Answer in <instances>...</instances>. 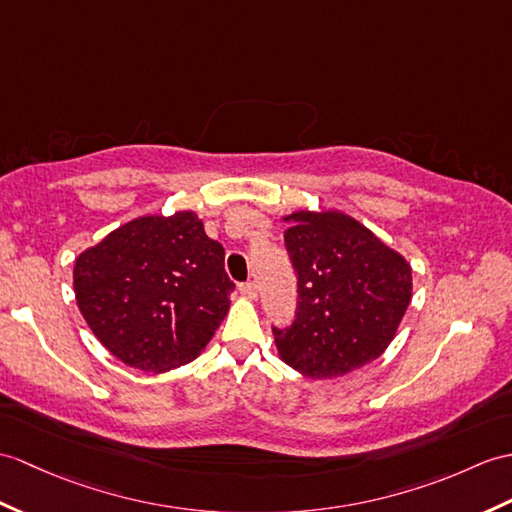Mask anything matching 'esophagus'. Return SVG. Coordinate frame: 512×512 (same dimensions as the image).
<instances>
[{"instance_id": "esophagus-1", "label": "esophagus", "mask_w": 512, "mask_h": 512, "mask_svg": "<svg viewBox=\"0 0 512 512\" xmlns=\"http://www.w3.org/2000/svg\"><path fill=\"white\" fill-rule=\"evenodd\" d=\"M240 292L246 296V299H257V285H255V281L240 283Z\"/></svg>"}]
</instances>
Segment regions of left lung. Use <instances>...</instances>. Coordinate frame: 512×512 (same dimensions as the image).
I'll return each mask as SVG.
<instances>
[{"label": "left lung", "instance_id": "1", "mask_svg": "<svg viewBox=\"0 0 512 512\" xmlns=\"http://www.w3.org/2000/svg\"><path fill=\"white\" fill-rule=\"evenodd\" d=\"M285 222L299 305L290 327H272L281 360L312 379L377 360L410 305V264L340 211H296Z\"/></svg>", "mask_w": 512, "mask_h": 512}]
</instances>
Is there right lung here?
Here are the masks:
<instances>
[{
  "instance_id": "right-lung-1",
  "label": "right lung",
  "mask_w": 512,
  "mask_h": 512,
  "mask_svg": "<svg viewBox=\"0 0 512 512\" xmlns=\"http://www.w3.org/2000/svg\"><path fill=\"white\" fill-rule=\"evenodd\" d=\"M76 301L117 360L165 373L198 358L229 312L224 248L192 211L146 216L76 259Z\"/></svg>"
}]
</instances>
